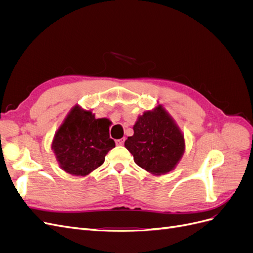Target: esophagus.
I'll return each instance as SVG.
<instances>
[{
    "mask_svg": "<svg viewBox=\"0 0 253 253\" xmlns=\"http://www.w3.org/2000/svg\"><path fill=\"white\" fill-rule=\"evenodd\" d=\"M115 143H116L117 145H122L125 143V138H121V139H117L115 140Z\"/></svg>",
    "mask_w": 253,
    "mask_h": 253,
    "instance_id": "34e87169",
    "label": "esophagus"
}]
</instances>
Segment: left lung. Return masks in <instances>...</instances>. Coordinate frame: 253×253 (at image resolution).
<instances>
[{"instance_id": "1", "label": "left lung", "mask_w": 253, "mask_h": 253, "mask_svg": "<svg viewBox=\"0 0 253 253\" xmlns=\"http://www.w3.org/2000/svg\"><path fill=\"white\" fill-rule=\"evenodd\" d=\"M133 128L134 135L127 137L125 145L136 165L157 175L173 170L185 150V140L162 106L145 112Z\"/></svg>"}]
</instances>
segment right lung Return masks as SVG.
<instances>
[{"label": "right lung", "mask_w": 253, "mask_h": 253, "mask_svg": "<svg viewBox=\"0 0 253 253\" xmlns=\"http://www.w3.org/2000/svg\"><path fill=\"white\" fill-rule=\"evenodd\" d=\"M109 126L108 119H96L90 111L75 106L52 141L61 168L72 175L84 176L100 167L115 147Z\"/></svg>", "instance_id": "obj_1"}]
</instances>
